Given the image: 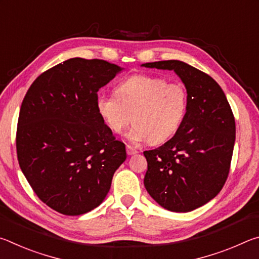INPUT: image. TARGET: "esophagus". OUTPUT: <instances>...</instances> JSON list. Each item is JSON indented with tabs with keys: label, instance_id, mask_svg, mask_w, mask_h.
Returning <instances> with one entry per match:
<instances>
[{
	"label": "esophagus",
	"instance_id": "34e87169",
	"mask_svg": "<svg viewBox=\"0 0 259 259\" xmlns=\"http://www.w3.org/2000/svg\"><path fill=\"white\" fill-rule=\"evenodd\" d=\"M126 153H128V155H134V154H136V153H138V151L136 150V148H134L133 146L126 145Z\"/></svg>",
	"mask_w": 259,
	"mask_h": 259
}]
</instances>
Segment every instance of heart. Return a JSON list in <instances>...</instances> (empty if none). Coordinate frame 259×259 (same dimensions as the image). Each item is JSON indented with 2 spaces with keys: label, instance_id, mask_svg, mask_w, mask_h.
Listing matches in <instances>:
<instances>
[{
  "label": "heart",
  "instance_id": "b5f03b06",
  "mask_svg": "<svg viewBox=\"0 0 259 259\" xmlns=\"http://www.w3.org/2000/svg\"><path fill=\"white\" fill-rule=\"evenodd\" d=\"M188 105L186 88L163 77L137 74L119 83L115 94H98L97 112L113 133L130 123L128 138L134 143L160 144L177 133Z\"/></svg>",
  "mask_w": 259,
  "mask_h": 259
}]
</instances>
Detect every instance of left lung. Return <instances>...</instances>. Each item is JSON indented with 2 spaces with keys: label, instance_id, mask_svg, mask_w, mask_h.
<instances>
[{
  "label": "left lung",
  "instance_id": "obj_1",
  "mask_svg": "<svg viewBox=\"0 0 259 259\" xmlns=\"http://www.w3.org/2000/svg\"><path fill=\"white\" fill-rule=\"evenodd\" d=\"M142 66L174 71L188 97L185 119L174 137L144 152V185L164 209L192 211L212 200L229 176L235 142L233 113L218 83L191 65L163 60Z\"/></svg>",
  "mask_w": 259,
  "mask_h": 259
}]
</instances>
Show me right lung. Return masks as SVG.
I'll return each instance as SVG.
<instances>
[{
  "mask_svg": "<svg viewBox=\"0 0 259 259\" xmlns=\"http://www.w3.org/2000/svg\"><path fill=\"white\" fill-rule=\"evenodd\" d=\"M122 69L71 58L42 73L26 94L17 126L20 169L42 202L67 216L97 208L126 159L96 107L100 88Z\"/></svg>",
  "mask_w": 259,
  "mask_h": 259,
  "instance_id": "right-lung-1",
  "label": "right lung"
}]
</instances>
